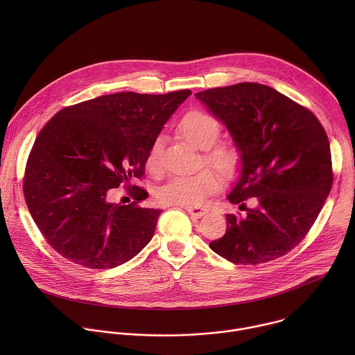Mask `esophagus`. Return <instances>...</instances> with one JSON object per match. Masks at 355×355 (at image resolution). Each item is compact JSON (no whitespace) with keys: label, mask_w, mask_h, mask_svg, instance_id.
Listing matches in <instances>:
<instances>
[{"label":"esophagus","mask_w":355,"mask_h":355,"mask_svg":"<svg viewBox=\"0 0 355 355\" xmlns=\"http://www.w3.org/2000/svg\"><path fill=\"white\" fill-rule=\"evenodd\" d=\"M185 209L195 219H199V218H202L204 215H207V209L205 208H200V207H187Z\"/></svg>","instance_id":"esophagus-1"}]
</instances>
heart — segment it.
Listing matches in <instances>:
<instances>
[{
  "label": "heart",
  "instance_id": "heart-1",
  "mask_svg": "<svg viewBox=\"0 0 355 355\" xmlns=\"http://www.w3.org/2000/svg\"><path fill=\"white\" fill-rule=\"evenodd\" d=\"M180 135L198 150L204 151V162L216 168L225 177H233L240 166L239 151L232 146L215 144L220 136L219 121L207 111L195 110L184 115L178 123ZM163 137L159 136L150 146L146 166L151 173L160 168ZM220 188L219 175L209 168L200 170L191 175H177L166 182L157 192L162 204L178 207H196L207 196Z\"/></svg>",
  "mask_w": 355,
  "mask_h": 355
}]
</instances>
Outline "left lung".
<instances>
[{"instance_id":"8db88e82","label":"left lung","mask_w":355,"mask_h":355,"mask_svg":"<svg viewBox=\"0 0 355 355\" xmlns=\"http://www.w3.org/2000/svg\"><path fill=\"white\" fill-rule=\"evenodd\" d=\"M195 98L226 126L240 153V178L227 199H257L245 216L226 215L225 236L209 247L243 266L285 256L308 234L333 185L322 123L308 108L257 83L200 91Z\"/></svg>"}]
</instances>
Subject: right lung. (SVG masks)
I'll list each match as a JSON object with an SVG mask.
<instances>
[{"label":"right lung","mask_w":355,"mask_h":355,"mask_svg":"<svg viewBox=\"0 0 355 355\" xmlns=\"http://www.w3.org/2000/svg\"><path fill=\"white\" fill-rule=\"evenodd\" d=\"M191 95L118 92L59 111L39 132L28 157L24 195L37 229L60 256L87 268H114L151 240L160 209L144 208V189L132 185L144 174L150 146ZM125 183L137 200H107Z\"/></svg>","instance_id":"1"}]
</instances>
